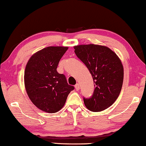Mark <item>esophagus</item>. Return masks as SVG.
Returning a JSON list of instances; mask_svg holds the SVG:
<instances>
[{"label": "esophagus", "instance_id": "1", "mask_svg": "<svg viewBox=\"0 0 146 146\" xmlns=\"http://www.w3.org/2000/svg\"><path fill=\"white\" fill-rule=\"evenodd\" d=\"M75 88H76V90L77 91L79 90V89H80V85H79V84H76L75 85Z\"/></svg>", "mask_w": 146, "mask_h": 146}]
</instances>
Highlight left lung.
I'll use <instances>...</instances> for the list:
<instances>
[{"instance_id": "obj_1", "label": "left lung", "mask_w": 146, "mask_h": 146, "mask_svg": "<svg viewBox=\"0 0 146 146\" xmlns=\"http://www.w3.org/2000/svg\"><path fill=\"white\" fill-rule=\"evenodd\" d=\"M77 57L84 63L92 76L94 91L90 98L84 97L86 107L100 111L112 105L120 93L123 68L120 60L109 48L88 44L74 46Z\"/></svg>"}]
</instances>
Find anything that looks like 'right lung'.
<instances>
[{
	"label": "right lung",
	"instance_id": "1",
	"mask_svg": "<svg viewBox=\"0 0 146 146\" xmlns=\"http://www.w3.org/2000/svg\"><path fill=\"white\" fill-rule=\"evenodd\" d=\"M67 50L68 47L62 46L45 48L32 56L26 66L25 84L28 96L38 108L46 112L59 111L74 89L68 84L65 75L56 70Z\"/></svg>",
	"mask_w": 146,
	"mask_h": 146
}]
</instances>
